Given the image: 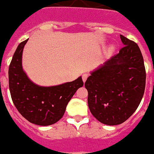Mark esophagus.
<instances>
[{
    "label": "esophagus",
    "mask_w": 154,
    "mask_h": 154,
    "mask_svg": "<svg viewBox=\"0 0 154 154\" xmlns=\"http://www.w3.org/2000/svg\"><path fill=\"white\" fill-rule=\"evenodd\" d=\"M82 77L83 82H85V81L87 80L88 77V74H87V73H85V74L82 75Z\"/></svg>",
    "instance_id": "esophagus-1"
}]
</instances>
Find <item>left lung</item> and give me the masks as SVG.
I'll list each match as a JSON object with an SVG mask.
<instances>
[{"label": "left lung", "instance_id": "left-lung-1", "mask_svg": "<svg viewBox=\"0 0 154 154\" xmlns=\"http://www.w3.org/2000/svg\"><path fill=\"white\" fill-rule=\"evenodd\" d=\"M124 47L85 83L92 115L101 123L119 125L137 109L144 93L146 71L138 45L120 35Z\"/></svg>", "mask_w": 154, "mask_h": 154}]
</instances>
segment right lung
<instances>
[{"label": "right lung", "instance_id": "obj_1", "mask_svg": "<svg viewBox=\"0 0 154 154\" xmlns=\"http://www.w3.org/2000/svg\"><path fill=\"white\" fill-rule=\"evenodd\" d=\"M27 40L17 47L9 66V88L20 113L33 124L53 125L64 115L67 104L76 91L83 86L82 77L75 81L50 87L32 82L23 71L22 57Z\"/></svg>", "mask_w": 154, "mask_h": 154}]
</instances>
